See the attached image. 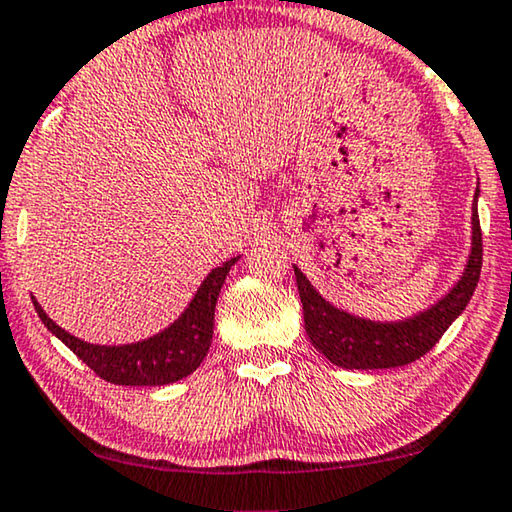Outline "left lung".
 <instances>
[{"instance_id":"1","label":"left lung","mask_w":512,"mask_h":512,"mask_svg":"<svg viewBox=\"0 0 512 512\" xmlns=\"http://www.w3.org/2000/svg\"><path fill=\"white\" fill-rule=\"evenodd\" d=\"M478 187L473 204V236L471 255L457 285L438 299L427 311L399 322H376L350 315L331 306L308 278L294 266L301 306H304V327L311 343L325 355L331 364L343 369H394L406 366L434 348L438 338L445 334L469 304L482 266V232L478 220Z\"/></svg>"}]
</instances>
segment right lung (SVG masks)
<instances>
[{"label":"right lung","instance_id":"obj_1","mask_svg":"<svg viewBox=\"0 0 512 512\" xmlns=\"http://www.w3.org/2000/svg\"><path fill=\"white\" fill-rule=\"evenodd\" d=\"M239 257L227 259L222 266L204 278L199 285L197 294L185 308L181 318L174 325H169L160 334L146 338L139 343L127 345H95L85 343L81 338L71 336L60 325H55L48 318L46 311L39 306V301L32 297V304L37 308L43 325L48 327L50 334H55L60 341L74 350L78 359H83L99 378L113 385H134V387H155L176 383L192 371L199 369L204 362L208 348L213 341V318L218 294L222 290L229 269Z\"/></svg>","mask_w":512,"mask_h":512}]
</instances>
